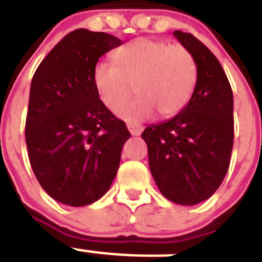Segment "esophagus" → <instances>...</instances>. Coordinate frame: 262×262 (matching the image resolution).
I'll return each mask as SVG.
<instances>
[{"label":"esophagus","instance_id":"34e87169","mask_svg":"<svg viewBox=\"0 0 262 262\" xmlns=\"http://www.w3.org/2000/svg\"><path fill=\"white\" fill-rule=\"evenodd\" d=\"M127 127H128L129 133H131L133 136H139L142 131H143V127L140 126V124H135V123H128Z\"/></svg>","mask_w":262,"mask_h":262}]
</instances>
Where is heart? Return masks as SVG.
<instances>
[{
    "mask_svg": "<svg viewBox=\"0 0 262 262\" xmlns=\"http://www.w3.org/2000/svg\"><path fill=\"white\" fill-rule=\"evenodd\" d=\"M114 61H97L94 85L105 108L116 112L136 87L135 101L121 108L119 118L142 123L159 112L170 118L182 111L193 95L196 66L183 45L139 38L114 52Z\"/></svg>",
    "mask_w": 262,
    "mask_h": 262,
    "instance_id": "1",
    "label": "heart"
}]
</instances>
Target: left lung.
Listing matches in <instances>:
<instances>
[{"label":"left lung","mask_w":262,"mask_h":262,"mask_svg":"<svg viewBox=\"0 0 262 262\" xmlns=\"http://www.w3.org/2000/svg\"><path fill=\"white\" fill-rule=\"evenodd\" d=\"M196 66L194 92L178 115L142 134L148 165L161 193L191 206L210 198L230 165L234 118L233 91L217 57L193 34L175 30Z\"/></svg>","instance_id":"obj_1"}]
</instances>
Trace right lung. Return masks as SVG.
Wrapping results in <instances>:
<instances>
[{"mask_svg":"<svg viewBox=\"0 0 262 262\" xmlns=\"http://www.w3.org/2000/svg\"><path fill=\"white\" fill-rule=\"evenodd\" d=\"M123 41L104 32L76 29L41 61L32 79L25 140L41 187L69 206L104 195L116 177L131 134L99 99L94 67Z\"/></svg>","mask_w":262,"mask_h":262,"instance_id":"1","label":"right lung"}]
</instances>
